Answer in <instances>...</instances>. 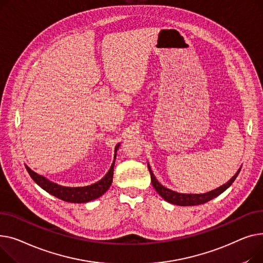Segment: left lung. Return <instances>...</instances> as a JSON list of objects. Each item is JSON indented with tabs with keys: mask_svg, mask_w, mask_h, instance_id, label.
Returning <instances> with one entry per match:
<instances>
[{
	"mask_svg": "<svg viewBox=\"0 0 263 263\" xmlns=\"http://www.w3.org/2000/svg\"><path fill=\"white\" fill-rule=\"evenodd\" d=\"M147 167L148 171L151 174V180H152V184L153 187L155 188V190L157 191V193L164 199L166 200L167 203H171L174 205H178V206H195V205H202L205 204L209 200H211L212 198L219 196L221 193H223L226 189H228L233 182L235 181V179L237 178L239 172L241 171V167L238 170L237 173L231 177L226 183L222 184L221 187L214 189L212 191L206 192V193H200V194H189V193H178L176 191L170 190L167 188H165L164 186L157 180V178L155 177V175L153 174L152 168L149 166V164L147 163Z\"/></svg>",
	"mask_w": 263,
	"mask_h": 263,
	"instance_id": "1",
	"label": "left lung"
}]
</instances>
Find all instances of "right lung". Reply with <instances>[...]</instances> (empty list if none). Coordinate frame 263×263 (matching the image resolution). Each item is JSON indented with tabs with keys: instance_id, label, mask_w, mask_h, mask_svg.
Wrapping results in <instances>:
<instances>
[{
	"instance_id": "right-lung-1",
	"label": "right lung",
	"mask_w": 263,
	"mask_h": 263,
	"mask_svg": "<svg viewBox=\"0 0 263 263\" xmlns=\"http://www.w3.org/2000/svg\"><path fill=\"white\" fill-rule=\"evenodd\" d=\"M120 144L121 143H118L115 147L114 162L111 163L110 168L108 170L107 174L102 179L90 184V186H85V187L61 186V184L53 182L46 177L37 174L36 172L33 171V170H30L26 164H25V167L30 177L34 179V181L38 184V186L41 187L44 191L54 195L55 197L63 199L65 202H69V203H88L90 200L99 198L110 188L112 177H114V167H115V162L117 157V151L119 149Z\"/></svg>"
}]
</instances>
